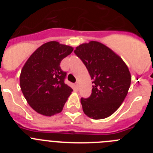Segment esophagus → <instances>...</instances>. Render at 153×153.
<instances>
[{
	"label": "esophagus",
	"instance_id": "esophagus-1",
	"mask_svg": "<svg viewBox=\"0 0 153 153\" xmlns=\"http://www.w3.org/2000/svg\"><path fill=\"white\" fill-rule=\"evenodd\" d=\"M75 87H76V89H79V83H77V82H76V83H75Z\"/></svg>",
	"mask_w": 153,
	"mask_h": 153
}]
</instances>
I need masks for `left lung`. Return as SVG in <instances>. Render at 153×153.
Segmentation results:
<instances>
[{
  "label": "left lung",
  "mask_w": 153,
  "mask_h": 153,
  "mask_svg": "<svg viewBox=\"0 0 153 153\" xmlns=\"http://www.w3.org/2000/svg\"><path fill=\"white\" fill-rule=\"evenodd\" d=\"M88 70L93 83L88 98H81L85 114L94 120L109 117L126 97L131 83L129 68L122 58L97 41L78 46L74 51Z\"/></svg>",
  "instance_id": "1"
}]
</instances>
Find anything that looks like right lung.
<instances>
[{
  "mask_svg": "<svg viewBox=\"0 0 153 153\" xmlns=\"http://www.w3.org/2000/svg\"><path fill=\"white\" fill-rule=\"evenodd\" d=\"M73 51L72 47L59 42H47L31 54L23 67L21 91L36 113L51 117L62 111L73 89L64 83L67 73L60 65Z\"/></svg>",
  "mask_w": 153,
  "mask_h": 153,
  "instance_id": "right-lung-1",
  "label": "right lung"
}]
</instances>
